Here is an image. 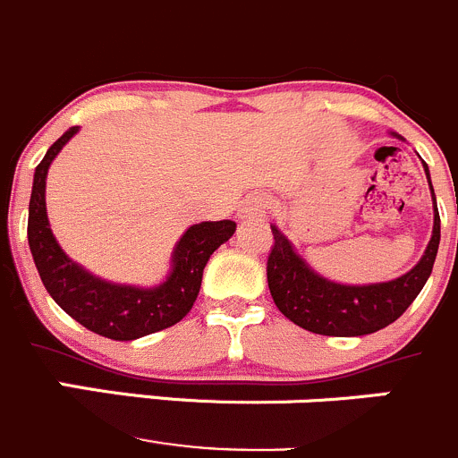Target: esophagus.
Listing matches in <instances>:
<instances>
[{"label": "esophagus", "instance_id": "esophagus-1", "mask_svg": "<svg viewBox=\"0 0 458 458\" xmlns=\"http://www.w3.org/2000/svg\"><path fill=\"white\" fill-rule=\"evenodd\" d=\"M264 216H266V203L261 197L246 199V203H243L242 210H239V219H242L243 224H248V221H264Z\"/></svg>", "mask_w": 458, "mask_h": 458}]
</instances>
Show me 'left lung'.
I'll use <instances>...</instances> for the list:
<instances>
[{
	"mask_svg": "<svg viewBox=\"0 0 458 458\" xmlns=\"http://www.w3.org/2000/svg\"><path fill=\"white\" fill-rule=\"evenodd\" d=\"M423 167L434 199L432 239L419 264L410 273L392 282L365 284V286L331 282L315 273L297 255L293 243L284 237V233H279L277 225H270L275 243L270 248L268 264H266L268 288L277 309L291 322L319 335L353 337L380 331L387 324L396 322L410 309L432 275L438 242H441V216L437 210V197H434L429 170L425 163Z\"/></svg>",
	"mask_w": 458,
	"mask_h": 458,
	"instance_id": "obj_1",
	"label": "left lung"
}]
</instances>
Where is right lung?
<instances>
[{
    "instance_id": "1",
    "label": "right lung",
    "mask_w": 458,
    "mask_h": 458,
    "mask_svg": "<svg viewBox=\"0 0 458 458\" xmlns=\"http://www.w3.org/2000/svg\"><path fill=\"white\" fill-rule=\"evenodd\" d=\"M75 134L78 127L66 130L35 167L29 203V246L44 288L75 322L109 340H136L174 327L192 309L210 255L233 237L237 224L224 219L190 225L172 252L170 275L158 286H127L96 277L69 259L55 242L44 201L48 167Z\"/></svg>"
}]
</instances>
